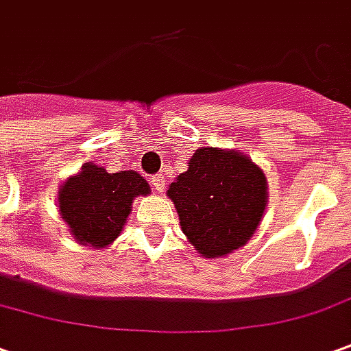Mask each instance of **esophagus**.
<instances>
[{"mask_svg": "<svg viewBox=\"0 0 351 351\" xmlns=\"http://www.w3.org/2000/svg\"><path fill=\"white\" fill-rule=\"evenodd\" d=\"M152 186L156 188L157 192H163L165 190V176L163 175H156L152 178Z\"/></svg>", "mask_w": 351, "mask_h": 351, "instance_id": "1", "label": "esophagus"}]
</instances>
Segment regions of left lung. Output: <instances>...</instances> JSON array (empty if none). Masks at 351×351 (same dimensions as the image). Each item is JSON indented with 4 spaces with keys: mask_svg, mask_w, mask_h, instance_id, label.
<instances>
[{
    "mask_svg": "<svg viewBox=\"0 0 351 351\" xmlns=\"http://www.w3.org/2000/svg\"><path fill=\"white\" fill-rule=\"evenodd\" d=\"M182 232L206 257L234 252L252 238L267 206L265 175L238 152L202 147L169 186Z\"/></svg>",
    "mask_w": 351,
    "mask_h": 351,
    "instance_id": "1",
    "label": "left lung"
}]
</instances>
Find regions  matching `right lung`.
<instances>
[{
    "instance_id": "1",
    "label": "right lung",
    "mask_w": 351,
    "mask_h": 351,
    "mask_svg": "<svg viewBox=\"0 0 351 351\" xmlns=\"http://www.w3.org/2000/svg\"><path fill=\"white\" fill-rule=\"evenodd\" d=\"M149 194V186L134 171L107 173L86 165L59 190V211L80 244L109 245L121 234L136 195Z\"/></svg>"
}]
</instances>
